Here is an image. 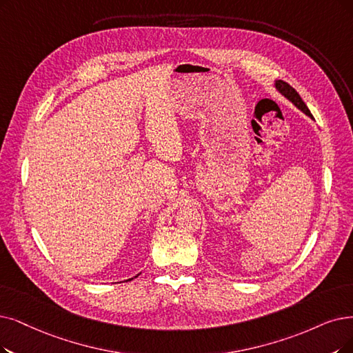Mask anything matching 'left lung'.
Returning <instances> with one entry per match:
<instances>
[{"label": "left lung", "instance_id": "8db88e82", "mask_svg": "<svg viewBox=\"0 0 353 353\" xmlns=\"http://www.w3.org/2000/svg\"><path fill=\"white\" fill-rule=\"evenodd\" d=\"M275 88L283 94L287 100H290L295 107H297L299 110H301L305 116H308V117H312L313 119V116H312V112H310V110H308V107L305 105V103L301 100V97H300V94L295 91L290 83H287V82H284V81H281V79H278V81H275Z\"/></svg>", "mask_w": 353, "mask_h": 353}]
</instances>
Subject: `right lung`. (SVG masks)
Here are the masks:
<instances>
[{"mask_svg": "<svg viewBox=\"0 0 353 353\" xmlns=\"http://www.w3.org/2000/svg\"><path fill=\"white\" fill-rule=\"evenodd\" d=\"M132 279H133V278H132Z\"/></svg>", "mask_w": 353, "mask_h": 353, "instance_id": "obj_1", "label": "right lung"}]
</instances>
